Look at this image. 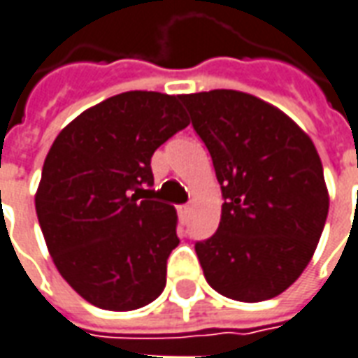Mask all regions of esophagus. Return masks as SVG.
Wrapping results in <instances>:
<instances>
[{
	"label": "esophagus",
	"instance_id": "obj_1",
	"mask_svg": "<svg viewBox=\"0 0 358 358\" xmlns=\"http://www.w3.org/2000/svg\"><path fill=\"white\" fill-rule=\"evenodd\" d=\"M190 210H192V208H190L189 204H185V206H179V215H181V219H187L190 215Z\"/></svg>",
	"mask_w": 358,
	"mask_h": 358
}]
</instances>
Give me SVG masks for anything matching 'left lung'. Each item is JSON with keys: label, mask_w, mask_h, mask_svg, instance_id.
I'll list each match as a JSON object with an SVG mask.
<instances>
[{"label": "left lung", "mask_w": 358, "mask_h": 358, "mask_svg": "<svg viewBox=\"0 0 358 358\" xmlns=\"http://www.w3.org/2000/svg\"><path fill=\"white\" fill-rule=\"evenodd\" d=\"M223 190L217 233L198 242L211 288L257 303L296 282L324 229L330 196L311 137L259 96L181 95Z\"/></svg>", "instance_id": "obj_1"}]
</instances>
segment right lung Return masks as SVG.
I'll use <instances>...</instances> for the list:
<instances>
[{
    "label": "right lung",
    "mask_w": 358,
    "mask_h": 358,
    "mask_svg": "<svg viewBox=\"0 0 358 358\" xmlns=\"http://www.w3.org/2000/svg\"><path fill=\"white\" fill-rule=\"evenodd\" d=\"M181 95L125 91L76 116L49 148L36 213L61 276L106 311L145 307L166 288L173 206L145 198L156 148L190 124Z\"/></svg>",
    "instance_id": "1"
}]
</instances>
